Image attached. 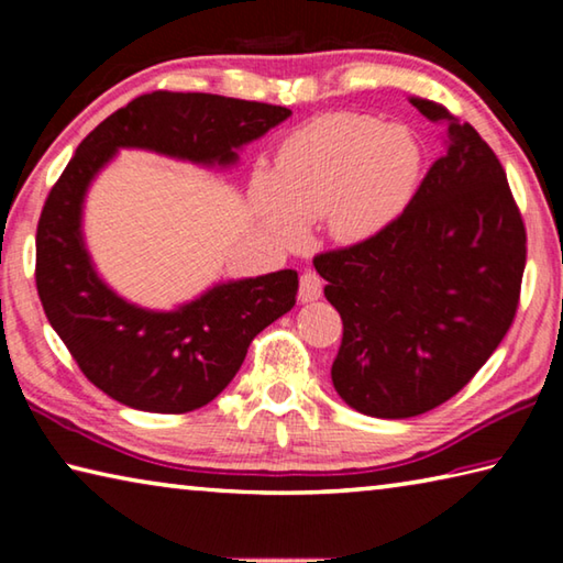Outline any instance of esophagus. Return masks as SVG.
<instances>
[{
	"mask_svg": "<svg viewBox=\"0 0 563 563\" xmlns=\"http://www.w3.org/2000/svg\"><path fill=\"white\" fill-rule=\"evenodd\" d=\"M322 295V278L316 271H305L300 275V300L312 302Z\"/></svg>",
	"mask_w": 563,
	"mask_h": 563,
	"instance_id": "esophagus-1",
	"label": "esophagus"
}]
</instances>
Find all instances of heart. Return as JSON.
I'll return each instance as SVG.
<instances>
[{
  "instance_id": "b5f03b06",
  "label": "heart",
  "mask_w": 563,
  "mask_h": 563,
  "mask_svg": "<svg viewBox=\"0 0 563 563\" xmlns=\"http://www.w3.org/2000/svg\"><path fill=\"white\" fill-rule=\"evenodd\" d=\"M422 151L415 133L367 113L330 111L292 129L275 151L273 174L251 180L253 206L285 245H300L308 223L325 218L338 241H365L415 196Z\"/></svg>"
}]
</instances>
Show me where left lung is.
Returning a JSON list of instances; mask_svg holds the SVG:
<instances>
[{
  "mask_svg": "<svg viewBox=\"0 0 563 563\" xmlns=\"http://www.w3.org/2000/svg\"><path fill=\"white\" fill-rule=\"evenodd\" d=\"M409 103L444 129V154L393 223L312 258L342 318L332 385L383 419L430 412L479 373L517 318L527 265L497 154L442 103Z\"/></svg>",
  "mask_w": 563,
  "mask_h": 563,
  "instance_id": "left-lung-1",
  "label": "left lung"
}]
</instances>
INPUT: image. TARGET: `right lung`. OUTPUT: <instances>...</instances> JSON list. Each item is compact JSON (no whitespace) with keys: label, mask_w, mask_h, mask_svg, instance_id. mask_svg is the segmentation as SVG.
Wrapping results in <instances>:
<instances>
[{"label":"right lung","mask_w":563,"mask_h":563,"mask_svg":"<svg viewBox=\"0 0 563 563\" xmlns=\"http://www.w3.org/2000/svg\"><path fill=\"white\" fill-rule=\"evenodd\" d=\"M288 117L290 109L273 103L151 91L103 119L52 186L36 225V292L84 377L117 402L161 415L211 402L241 369L253 338L292 308L298 273L216 285L176 312L129 305L99 280L84 251L81 201L91 178L121 146L233 164V148Z\"/></svg>","instance_id":"add662e5"}]
</instances>
